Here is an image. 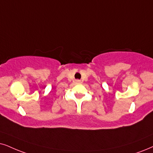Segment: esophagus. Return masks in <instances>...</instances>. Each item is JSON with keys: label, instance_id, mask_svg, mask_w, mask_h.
<instances>
[{"label": "esophagus", "instance_id": "esophagus-1", "mask_svg": "<svg viewBox=\"0 0 153 153\" xmlns=\"http://www.w3.org/2000/svg\"><path fill=\"white\" fill-rule=\"evenodd\" d=\"M75 82H76V83H80L81 81L79 80H75Z\"/></svg>", "mask_w": 153, "mask_h": 153}]
</instances>
